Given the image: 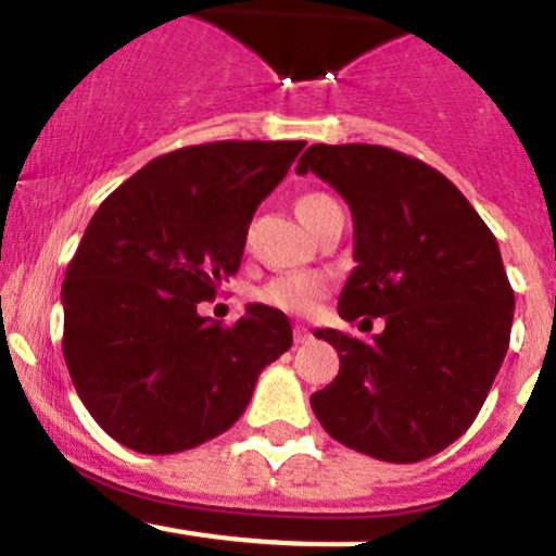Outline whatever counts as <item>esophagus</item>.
Returning a JSON list of instances; mask_svg holds the SVG:
<instances>
[{
  "mask_svg": "<svg viewBox=\"0 0 556 556\" xmlns=\"http://www.w3.org/2000/svg\"><path fill=\"white\" fill-rule=\"evenodd\" d=\"M307 340H311V331H307L302 324H296L294 326V342H307Z\"/></svg>",
  "mask_w": 556,
  "mask_h": 556,
  "instance_id": "34e87169",
  "label": "esophagus"
}]
</instances>
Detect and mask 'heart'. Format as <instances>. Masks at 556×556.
Returning a JSON list of instances; mask_svg holds the SVG:
<instances>
[{
    "label": "heart",
    "instance_id": "b5f03b06",
    "mask_svg": "<svg viewBox=\"0 0 556 556\" xmlns=\"http://www.w3.org/2000/svg\"><path fill=\"white\" fill-rule=\"evenodd\" d=\"M331 205L337 203L329 194L307 192L296 198L294 211L296 216H300L302 225L311 230V227L316 225L318 216L324 214V211H329ZM326 291H329V283L320 276H283L262 289V300H265L267 305L278 307V311L307 313L318 305V300H324Z\"/></svg>",
    "mask_w": 556,
    "mask_h": 556
}]
</instances>
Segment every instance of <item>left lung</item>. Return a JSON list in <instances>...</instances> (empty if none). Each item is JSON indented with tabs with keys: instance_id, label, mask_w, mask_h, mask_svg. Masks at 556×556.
<instances>
[{
	"instance_id": "left-lung-1",
	"label": "left lung",
	"mask_w": 556,
	"mask_h": 556,
	"mask_svg": "<svg viewBox=\"0 0 556 556\" xmlns=\"http://www.w3.org/2000/svg\"><path fill=\"white\" fill-rule=\"evenodd\" d=\"M296 174L334 187L353 214L340 316L386 320L369 342L313 331L340 353L313 412L345 447L426 460L468 431L506 358L514 291L497 240L447 176L388 147L313 144Z\"/></svg>"
}]
</instances>
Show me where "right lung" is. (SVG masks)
Listing matches in <instances>:
<instances>
[{
  "label": "right lung",
  "mask_w": 556,
  "mask_h": 556,
  "mask_svg": "<svg viewBox=\"0 0 556 556\" xmlns=\"http://www.w3.org/2000/svg\"><path fill=\"white\" fill-rule=\"evenodd\" d=\"M305 141H214L160 154L117 187L68 262L64 358L77 396L144 455L225 433L256 377L291 348V324L249 305L236 326L200 316L236 276L254 211Z\"/></svg>",
  "instance_id": "add662e5"
}]
</instances>
